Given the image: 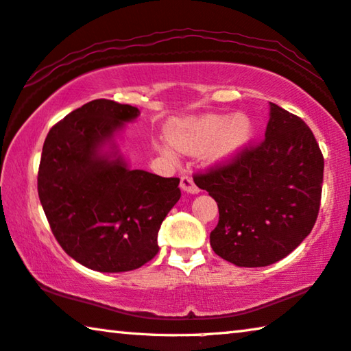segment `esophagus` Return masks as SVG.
Returning a JSON list of instances; mask_svg holds the SVG:
<instances>
[{
  "instance_id": "34e87169",
  "label": "esophagus",
  "mask_w": 351,
  "mask_h": 351,
  "mask_svg": "<svg viewBox=\"0 0 351 351\" xmlns=\"http://www.w3.org/2000/svg\"><path fill=\"white\" fill-rule=\"evenodd\" d=\"M181 191L182 192H187V193H198L200 192V189H198L195 182H193V180L191 176H181Z\"/></svg>"
}]
</instances>
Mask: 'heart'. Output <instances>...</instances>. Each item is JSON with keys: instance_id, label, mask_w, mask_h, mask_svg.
I'll return each mask as SVG.
<instances>
[{"instance_id": "heart-1", "label": "heart", "mask_w": 351, "mask_h": 351, "mask_svg": "<svg viewBox=\"0 0 351 351\" xmlns=\"http://www.w3.org/2000/svg\"><path fill=\"white\" fill-rule=\"evenodd\" d=\"M169 142L186 154H200L209 148L208 159L213 164H222L237 158L247 148L254 137V121L247 114H202V117L176 119L167 130ZM160 153L169 159H176L170 146H159Z\"/></svg>"}]
</instances>
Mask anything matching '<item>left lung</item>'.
<instances>
[{
  "label": "left lung",
  "mask_w": 351,
  "mask_h": 351,
  "mask_svg": "<svg viewBox=\"0 0 351 351\" xmlns=\"http://www.w3.org/2000/svg\"><path fill=\"white\" fill-rule=\"evenodd\" d=\"M323 167L307 124L269 102L263 142L197 176L219 206L209 234L214 252L243 268L273 265L293 252L317 221Z\"/></svg>",
  "instance_id": "left-lung-1"
}]
</instances>
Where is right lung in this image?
I'll list each match as a JSON object with an SVG mask.
<instances>
[{
    "mask_svg": "<svg viewBox=\"0 0 351 351\" xmlns=\"http://www.w3.org/2000/svg\"><path fill=\"white\" fill-rule=\"evenodd\" d=\"M140 110L96 99L47 135L40 205L67 255L99 273L137 269L158 254V233L180 200L178 178L132 170L118 138Z\"/></svg>",
    "mask_w": 351,
    "mask_h": 351,
    "instance_id": "1",
    "label": "right lung"
}]
</instances>
